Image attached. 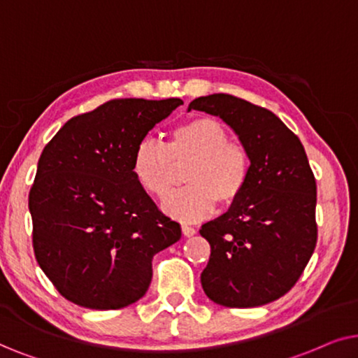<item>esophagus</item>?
<instances>
[{
    "instance_id": "obj_1",
    "label": "esophagus",
    "mask_w": 358,
    "mask_h": 358,
    "mask_svg": "<svg viewBox=\"0 0 358 358\" xmlns=\"http://www.w3.org/2000/svg\"><path fill=\"white\" fill-rule=\"evenodd\" d=\"M182 232L185 237H193L194 234H196V229L192 226H182Z\"/></svg>"
}]
</instances>
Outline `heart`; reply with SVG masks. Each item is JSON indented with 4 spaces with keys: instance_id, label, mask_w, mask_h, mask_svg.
Segmentation results:
<instances>
[{
    "instance_id": "obj_1",
    "label": "heart",
    "mask_w": 358,
    "mask_h": 358,
    "mask_svg": "<svg viewBox=\"0 0 358 358\" xmlns=\"http://www.w3.org/2000/svg\"><path fill=\"white\" fill-rule=\"evenodd\" d=\"M185 173L187 188L171 193L162 208L178 221L193 222L209 216L219 203L239 201L250 180V155L241 142L229 139L217 119L199 116L173 127L165 145L142 141L132 155V171L152 196L164 198Z\"/></svg>"
}]
</instances>
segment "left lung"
Instances as JSON below:
<instances>
[{"mask_svg":"<svg viewBox=\"0 0 358 358\" xmlns=\"http://www.w3.org/2000/svg\"><path fill=\"white\" fill-rule=\"evenodd\" d=\"M219 116L250 155V180L239 201L203 224L211 245L201 285L211 301L254 308L294 287L317 242L316 178L298 136L268 109L216 93L189 103Z\"/></svg>","mask_w":358,"mask_h":358,"instance_id":"left-lung-1","label":"left lung"}]
</instances>
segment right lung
I'll return each instance as SVG.
<instances>
[{
  "instance_id": "add662e5",
  "label": "right lung",
  "mask_w": 358,
  "mask_h": 358,
  "mask_svg": "<svg viewBox=\"0 0 358 358\" xmlns=\"http://www.w3.org/2000/svg\"><path fill=\"white\" fill-rule=\"evenodd\" d=\"M180 98H121L66 121L42 150L29 192L32 247L62 296L121 309L149 289L152 259L182 237L136 180L132 155Z\"/></svg>"
}]
</instances>
